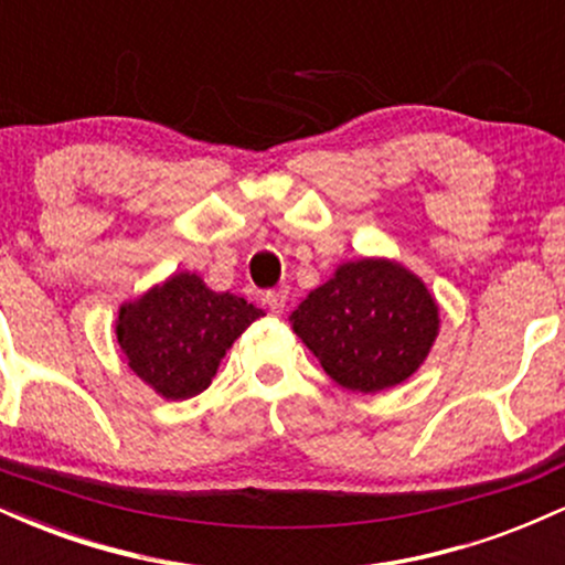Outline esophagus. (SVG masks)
<instances>
[{"instance_id":"esophagus-1","label":"esophagus","mask_w":565,"mask_h":565,"mask_svg":"<svg viewBox=\"0 0 565 565\" xmlns=\"http://www.w3.org/2000/svg\"><path fill=\"white\" fill-rule=\"evenodd\" d=\"M287 300H289V291L287 289H270L263 295V302L268 305L270 313H281L284 308H287Z\"/></svg>"}]
</instances>
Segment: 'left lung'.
Instances as JSON below:
<instances>
[{
	"label": "left lung",
	"instance_id": "left-lung-1",
	"mask_svg": "<svg viewBox=\"0 0 565 565\" xmlns=\"http://www.w3.org/2000/svg\"><path fill=\"white\" fill-rule=\"evenodd\" d=\"M289 321L323 372L353 393H377L412 377L440 327L423 278L385 257L342 263Z\"/></svg>",
	"mask_w": 565,
	"mask_h": 565
}]
</instances>
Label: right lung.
Segmentation results:
<instances>
[{"label":"right lung","instance_id":"1","mask_svg":"<svg viewBox=\"0 0 565 565\" xmlns=\"http://www.w3.org/2000/svg\"><path fill=\"white\" fill-rule=\"evenodd\" d=\"M263 310L231 291H212L196 274H174L125 302L116 340L129 369L167 401L210 387L225 350Z\"/></svg>","mask_w":565,"mask_h":565}]
</instances>
